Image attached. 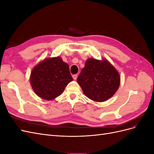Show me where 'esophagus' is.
<instances>
[{
    "mask_svg": "<svg viewBox=\"0 0 154 154\" xmlns=\"http://www.w3.org/2000/svg\"><path fill=\"white\" fill-rule=\"evenodd\" d=\"M77 77H78V75H77V74H73V75H72V78H73V79H74V80H76V79H77Z\"/></svg>",
    "mask_w": 154,
    "mask_h": 154,
    "instance_id": "esophagus-1",
    "label": "esophagus"
}]
</instances>
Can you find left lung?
Instances as JSON below:
<instances>
[{"label":"left lung","mask_w":154,"mask_h":154,"mask_svg":"<svg viewBox=\"0 0 154 154\" xmlns=\"http://www.w3.org/2000/svg\"><path fill=\"white\" fill-rule=\"evenodd\" d=\"M84 94L91 100L103 102L112 96L120 85V75L106 59L88 58L77 78Z\"/></svg>","instance_id":"8db88e82"}]
</instances>
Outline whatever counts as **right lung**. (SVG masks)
<instances>
[{"mask_svg": "<svg viewBox=\"0 0 154 154\" xmlns=\"http://www.w3.org/2000/svg\"><path fill=\"white\" fill-rule=\"evenodd\" d=\"M30 83L35 94L40 98L53 100L73 80L69 65L60 57L45 58L32 69Z\"/></svg>", "mask_w": 154, "mask_h": 154, "instance_id": "1", "label": "right lung"}]
</instances>
